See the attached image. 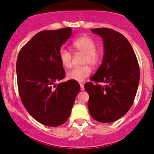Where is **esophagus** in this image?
Segmentation results:
<instances>
[{
	"instance_id": "obj_1",
	"label": "esophagus",
	"mask_w": 154,
	"mask_h": 154,
	"mask_svg": "<svg viewBox=\"0 0 154 154\" xmlns=\"http://www.w3.org/2000/svg\"><path fill=\"white\" fill-rule=\"evenodd\" d=\"M80 89H81V91L84 90V86L82 84H80Z\"/></svg>"
}]
</instances>
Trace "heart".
Listing matches in <instances>:
<instances>
[{
	"label": "heart",
	"instance_id": "obj_1",
	"mask_svg": "<svg viewBox=\"0 0 154 154\" xmlns=\"http://www.w3.org/2000/svg\"><path fill=\"white\" fill-rule=\"evenodd\" d=\"M72 47L77 53L84 54L83 65L80 68H75L67 73L69 79L82 82L91 74V69L88 65L96 66L100 63L103 58V51L97 49V43L89 36H82L73 41ZM59 58L62 66L66 68L72 66V54L70 51L61 49L59 51Z\"/></svg>",
	"mask_w": 154,
	"mask_h": 154
}]
</instances>
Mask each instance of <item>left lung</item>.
<instances>
[{
  "instance_id": "obj_1",
  "label": "left lung",
  "mask_w": 154,
  "mask_h": 154,
  "mask_svg": "<svg viewBox=\"0 0 154 154\" xmlns=\"http://www.w3.org/2000/svg\"><path fill=\"white\" fill-rule=\"evenodd\" d=\"M91 31L103 39L104 56L91 82L84 84L89 95L88 111L98 122L111 123L131 109L139 85L140 67L133 47L122 34L107 28Z\"/></svg>"
}]
</instances>
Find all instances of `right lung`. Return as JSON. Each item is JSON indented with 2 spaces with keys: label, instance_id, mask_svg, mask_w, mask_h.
<instances>
[{
  "label": "right lung",
  "instance_id": "right-lung-1",
  "mask_svg": "<svg viewBox=\"0 0 154 154\" xmlns=\"http://www.w3.org/2000/svg\"><path fill=\"white\" fill-rule=\"evenodd\" d=\"M72 34L70 27L37 33L19 51L17 60V85L21 100L35 119L56 127L70 116L80 86L63 79L65 70L59 58L60 47Z\"/></svg>",
  "mask_w": 154,
  "mask_h": 154
}]
</instances>
